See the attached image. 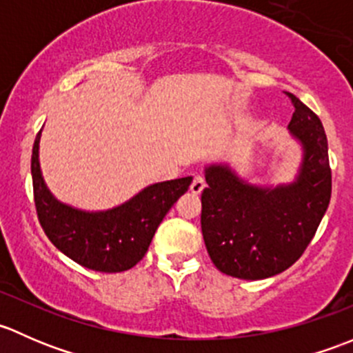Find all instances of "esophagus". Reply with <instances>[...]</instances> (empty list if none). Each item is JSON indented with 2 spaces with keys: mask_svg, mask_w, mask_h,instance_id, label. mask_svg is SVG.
Wrapping results in <instances>:
<instances>
[{
  "mask_svg": "<svg viewBox=\"0 0 353 353\" xmlns=\"http://www.w3.org/2000/svg\"><path fill=\"white\" fill-rule=\"evenodd\" d=\"M205 186H206L205 179H203L201 176H196V177H194V179H193V183H191L190 191H191V193H193V194H199L203 190H205Z\"/></svg>",
  "mask_w": 353,
  "mask_h": 353,
  "instance_id": "obj_1",
  "label": "esophagus"
}]
</instances>
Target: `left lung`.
Here are the masks:
<instances>
[{
  "instance_id": "obj_1",
  "label": "left lung",
  "mask_w": 353,
  "mask_h": 353,
  "mask_svg": "<svg viewBox=\"0 0 353 353\" xmlns=\"http://www.w3.org/2000/svg\"><path fill=\"white\" fill-rule=\"evenodd\" d=\"M288 133L302 160L290 183L252 184L229 163L205 167L201 232L213 265L243 280L285 272L314 237L331 198L328 140L319 117L294 94Z\"/></svg>"
}]
</instances>
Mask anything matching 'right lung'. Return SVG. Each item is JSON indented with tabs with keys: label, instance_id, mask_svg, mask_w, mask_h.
I'll use <instances>...</instances> for the list:
<instances>
[{
	"label": "right lung",
	"instance_id": "add662e5",
	"mask_svg": "<svg viewBox=\"0 0 353 353\" xmlns=\"http://www.w3.org/2000/svg\"><path fill=\"white\" fill-rule=\"evenodd\" d=\"M41 133L32 148V184L39 222L52 244L78 265L102 273L126 272L141 261L157 227L193 177L155 183L114 208L87 212L61 203L49 191L39 162Z\"/></svg>",
	"mask_w": 353,
	"mask_h": 353
}]
</instances>
